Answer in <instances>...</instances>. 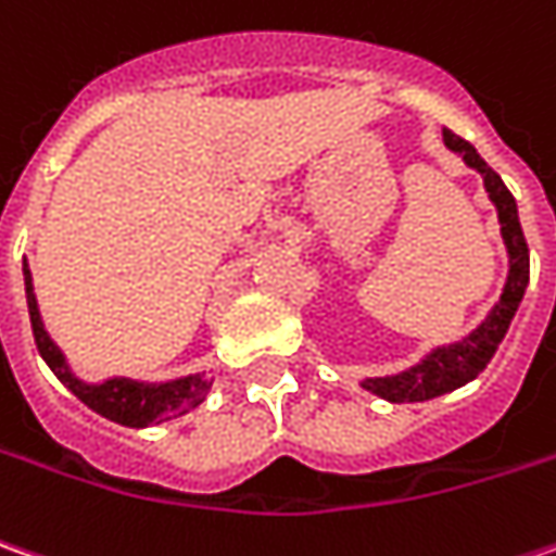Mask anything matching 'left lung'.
Listing matches in <instances>:
<instances>
[{"instance_id":"obj_1","label":"left lung","mask_w":556,"mask_h":556,"mask_svg":"<svg viewBox=\"0 0 556 556\" xmlns=\"http://www.w3.org/2000/svg\"><path fill=\"white\" fill-rule=\"evenodd\" d=\"M443 141H446L452 153H458L465 160V165L483 175V187H486L489 200L498 212V224H502V240H505L507 249V279L502 298L495 301V307L489 311L486 319L462 341L433 348L431 354H425L415 366L403 369V372L363 381L366 391L388 400V403H425V400H433L440 393H450L473 381L498 351V344H502L507 326L517 314L529 286V245L510 190L465 138H458V135H452L450 128H443Z\"/></svg>"}]
</instances>
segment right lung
I'll list each match as a JSON object with an SVG mask.
<instances>
[{
  "instance_id": "add662e5",
  "label": "right lung",
  "mask_w": 556,
  "mask_h": 556,
  "mask_svg": "<svg viewBox=\"0 0 556 556\" xmlns=\"http://www.w3.org/2000/svg\"><path fill=\"white\" fill-rule=\"evenodd\" d=\"M24 286H27L29 323H33V338H36L39 354L49 363L51 372L61 378V384L70 393H76L88 409H94L98 415H104L116 425H125V428H150V425H163L168 418H178V415L197 409L212 391V378L205 372L184 375L175 381H135L125 375H113L101 384H88L83 378H76L64 351L46 332L39 301L33 292V274H29L27 258H24Z\"/></svg>"
}]
</instances>
